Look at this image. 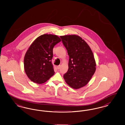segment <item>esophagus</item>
<instances>
[{"label":"esophagus","mask_w":125,"mask_h":125,"mask_svg":"<svg viewBox=\"0 0 125 125\" xmlns=\"http://www.w3.org/2000/svg\"><path fill=\"white\" fill-rule=\"evenodd\" d=\"M60 67H61V65H58V66H57L58 69H60Z\"/></svg>","instance_id":"34e87169"}]
</instances>
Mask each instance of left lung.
Masks as SVG:
<instances>
[{
	"mask_svg": "<svg viewBox=\"0 0 125 125\" xmlns=\"http://www.w3.org/2000/svg\"><path fill=\"white\" fill-rule=\"evenodd\" d=\"M60 37L69 56L68 69L63 77L69 86L79 89L88 84L95 72L93 53L87 43L79 36Z\"/></svg>",
	"mask_w": 125,
	"mask_h": 125,
	"instance_id": "left-lung-1",
	"label": "left lung"
}]
</instances>
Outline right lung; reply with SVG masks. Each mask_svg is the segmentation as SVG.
Wrapping results in <instances>:
<instances>
[{
  "instance_id": "1",
  "label": "right lung",
  "mask_w": 125,
  "mask_h": 125,
  "mask_svg": "<svg viewBox=\"0 0 125 125\" xmlns=\"http://www.w3.org/2000/svg\"><path fill=\"white\" fill-rule=\"evenodd\" d=\"M60 41L58 36L43 34L31 44L24 57V66L31 81L42 84L53 75L55 72L52 63L53 48Z\"/></svg>"
}]
</instances>
